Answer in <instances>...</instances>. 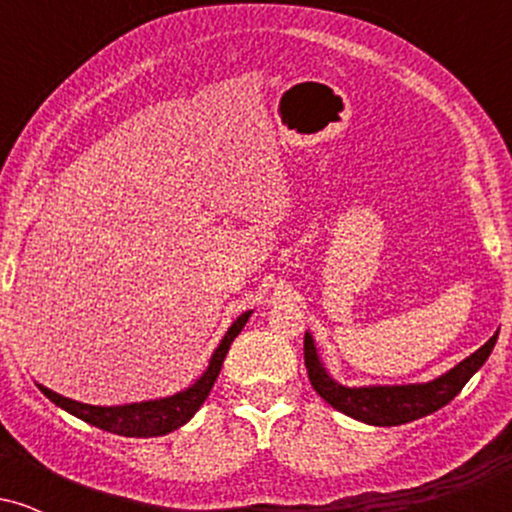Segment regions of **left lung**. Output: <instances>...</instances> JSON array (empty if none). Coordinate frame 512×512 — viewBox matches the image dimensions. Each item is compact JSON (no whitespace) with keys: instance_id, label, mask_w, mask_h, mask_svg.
<instances>
[{"instance_id":"left-lung-1","label":"left lung","mask_w":512,"mask_h":512,"mask_svg":"<svg viewBox=\"0 0 512 512\" xmlns=\"http://www.w3.org/2000/svg\"><path fill=\"white\" fill-rule=\"evenodd\" d=\"M498 332L472 356L457 363L450 373L440 375L438 380L424 385H395V387H344L327 375L325 366L317 358L313 337L305 332L303 351H305V368H308L310 385L315 392L332 404L334 409L344 411L346 416L363 421L370 426H399L409 421L421 419V416L433 414L440 407L460 395V390L467 385L477 370L484 366V361L496 346Z\"/></svg>"}]
</instances>
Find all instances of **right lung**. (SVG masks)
<instances>
[{"instance_id":"right-lung-1","label":"right lung","mask_w":512,"mask_h":512,"mask_svg":"<svg viewBox=\"0 0 512 512\" xmlns=\"http://www.w3.org/2000/svg\"><path fill=\"white\" fill-rule=\"evenodd\" d=\"M250 313H243L228 327L226 337L221 339L219 349L211 356V363L207 373L197 380L195 385L187 387V390L178 392V395L166 397V399H154V402H142V404H125V407H91V404L74 402V399H67L57 392L48 390V387H40L43 395L55 402L57 407H62L69 414L79 416L86 424L103 428V431L117 433V436H129V438H154V436H166V433L175 431L182 424L195 416V411L202 407L204 399L214 387L216 378H219L223 358H226L228 349H231L233 339L238 337L240 330L248 322Z\"/></svg>"}]
</instances>
